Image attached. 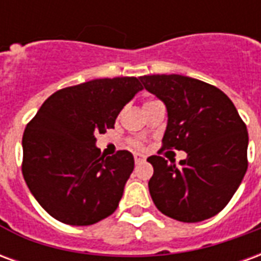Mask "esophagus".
<instances>
[{
	"label": "esophagus",
	"mask_w": 261,
	"mask_h": 261,
	"mask_svg": "<svg viewBox=\"0 0 261 261\" xmlns=\"http://www.w3.org/2000/svg\"><path fill=\"white\" fill-rule=\"evenodd\" d=\"M147 159V156L145 155H142V153H136L134 155V161H136V164H141V162H144Z\"/></svg>",
	"instance_id": "1"
}]
</instances>
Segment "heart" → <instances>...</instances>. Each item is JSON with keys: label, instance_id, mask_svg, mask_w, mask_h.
<instances>
[{"label": "heart", "instance_id": "1", "mask_svg": "<svg viewBox=\"0 0 261 261\" xmlns=\"http://www.w3.org/2000/svg\"><path fill=\"white\" fill-rule=\"evenodd\" d=\"M131 144H133L134 147H140V145H141V144H140V142H138V141H133V142H131Z\"/></svg>", "mask_w": 261, "mask_h": 261}]
</instances>
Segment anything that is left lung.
<instances>
[{
  "label": "left lung",
  "mask_w": 261,
  "mask_h": 261,
  "mask_svg": "<svg viewBox=\"0 0 261 261\" xmlns=\"http://www.w3.org/2000/svg\"><path fill=\"white\" fill-rule=\"evenodd\" d=\"M142 86L168 112L164 148L185 151L175 164L162 156L153 166L149 194L159 211L181 222H200L224 210L247 170L249 136L235 105L224 92L185 75H144Z\"/></svg>",
  "instance_id": "left-lung-1"
}]
</instances>
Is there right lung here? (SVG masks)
I'll list each match as a JSON object with an SVG mask.
<instances>
[{"instance_id": "1", "label": "right lung", "mask_w": 261, "mask_h": 261, "mask_svg": "<svg viewBox=\"0 0 261 261\" xmlns=\"http://www.w3.org/2000/svg\"><path fill=\"white\" fill-rule=\"evenodd\" d=\"M144 88L136 76L92 80L57 91L43 103L22 138V173L53 218L75 226L96 224L116 211L134 169V156H105L96 136Z\"/></svg>"}]
</instances>
